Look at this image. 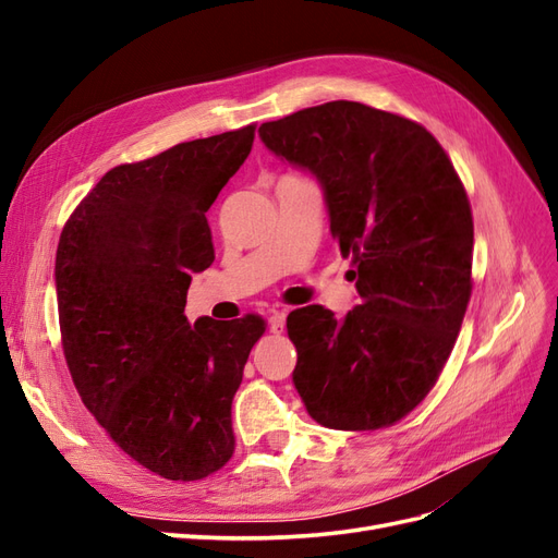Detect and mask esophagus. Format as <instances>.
<instances>
[{
	"label": "esophagus",
	"mask_w": 558,
	"mask_h": 558,
	"mask_svg": "<svg viewBox=\"0 0 558 558\" xmlns=\"http://www.w3.org/2000/svg\"><path fill=\"white\" fill-rule=\"evenodd\" d=\"M286 324V310H272L269 312V330L281 332Z\"/></svg>",
	"instance_id": "34e87169"
}]
</instances>
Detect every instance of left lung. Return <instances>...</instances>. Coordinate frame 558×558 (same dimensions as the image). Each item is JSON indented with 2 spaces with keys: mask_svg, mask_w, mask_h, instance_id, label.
<instances>
[{
  "mask_svg": "<svg viewBox=\"0 0 558 558\" xmlns=\"http://www.w3.org/2000/svg\"><path fill=\"white\" fill-rule=\"evenodd\" d=\"M281 160L324 189L359 305L289 314L293 384L320 426L377 430L428 396L472 291V211L445 148L410 118L326 102L260 125Z\"/></svg>",
  "mask_w": 558,
  "mask_h": 558,
  "instance_id": "1",
  "label": "left lung"
}]
</instances>
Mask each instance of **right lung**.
<instances>
[{"label":"right lung","instance_id":"add662e5","mask_svg":"<svg viewBox=\"0 0 558 558\" xmlns=\"http://www.w3.org/2000/svg\"><path fill=\"white\" fill-rule=\"evenodd\" d=\"M256 125L118 165L64 223L56 253L62 349L76 391L130 459L174 482L223 468L232 398L265 320L202 316L185 295L214 263L207 211Z\"/></svg>","mask_w":558,"mask_h":558}]
</instances>
